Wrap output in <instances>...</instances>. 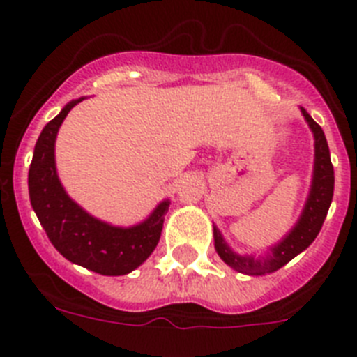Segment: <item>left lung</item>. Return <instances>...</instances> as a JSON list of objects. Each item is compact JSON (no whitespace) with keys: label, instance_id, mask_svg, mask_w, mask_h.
Returning a JSON list of instances; mask_svg holds the SVG:
<instances>
[{"label":"left lung","instance_id":"8db88e82","mask_svg":"<svg viewBox=\"0 0 357 357\" xmlns=\"http://www.w3.org/2000/svg\"><path fill=\"white\" fill-rule=\"evenodd\" d=\"M301 112L311 132H313L314 164L307 200H305V206L302 209L301 218L296 220L295 227L279 243L268 248L264 255L255 257V255H241L232 250L220 232V229L214 225V248H216L218 255L232 270L245 273V275H266V273L277 272L279 268L288 264L293 257L304 252L320 232L327 211L331 207V202H333L334 169L333 162H331L326 134H324L320 125L307 114V110L301 107Z\"/></svg>","mask_w":357,"mask_h":357}]
</instances>
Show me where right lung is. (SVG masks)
I'll use <instances>...</instances> for the list:
<instances>
[{"mask_svg":"<svg viewBox=\"0 0 357 357\" xmlns=\"http://www.w3.org/2000/svg\"><path fill=\"white\" fill-rule=\"evenodd\" d=\"M82 100L85 96L69 102L40 132L28 172L31 207L66 259L100 275H127L155 250L169 200L160 202L143 222L116 227L94 218L66 193L56 173L55 141L68 112Z\"/></svg>","mask_w":357,"mask_h":357,"instance_id":"obj_1","label":"right lung"}]
</instances>
